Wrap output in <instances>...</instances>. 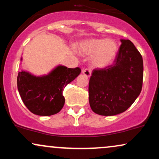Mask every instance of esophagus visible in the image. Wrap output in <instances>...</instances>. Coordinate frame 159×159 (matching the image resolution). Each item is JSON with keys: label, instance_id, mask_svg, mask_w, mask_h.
<instances>
[{"label": "esophagus", "instance_id": "34e87169", "mask_svg": "<svg viewBox=\"0 0 159 159\" xmlns=\"http://www.w3.org/2000/svg\"><path fill=\"white\" fill-rule=\"evenodd\" d=\"M83 74L85 76H87V77H90L91 75V71L90 69H85L83 70Z\"/></svg>", "mask_w": 159, "mask_h": 159}]
</instances>
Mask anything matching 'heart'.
Returning <instances> with one entry per match:
<instances>
[{
	"instance_id": "1",
	"label": "heart",
	"mask_w": 159,
	"mask_h": 159,
	"mask_svg": "<svg viewBox=\"0 0 159 159\" xmlns=\"http://www.w3.org/2000/svg\"><path fill=\"white\" fill-rule=\"evenodd\" d=\"M78 49L82 55L91 56L92 66L102 69L113 63L118 53L119 46L113 39H90L80 43Z\"/></svg>"
}]
</instances>
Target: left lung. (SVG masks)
I'll return each instance as SVG.
<instances>
[{"mask_svg":"<svg viewBox=\"0 0 159 159\" xmlns=\"http://www.w3.org/2000/svg\"><path fill=\"white\" fill-rule=\"evenodd\" d=\"M120 41L122 44L114 64L95 69L89 82L90 107L102 116H114L125 111L141 92L143 58L130 40Z\"/></svg>","mask_w":159,"mask_h":159,"instance_id":"8db88e82","label":"left lung"}]
</instances>
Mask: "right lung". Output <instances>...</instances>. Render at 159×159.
I'll return each mask as SVG.
<instances>
[{
	"label": "right lung",
	"mask_w": 159,
	"mask_h": 159,
	"mask_svg": "<svg viewBox=\"0 0 159 159\" xmlns=\"http://www.w3.org/2000/svg\"><path fill=\"white\" fill-rule=\"evenodd\" d=\"M80 73L81 69L78 67L71 69L62 65L41 76L21 71L17 77L18 90L30 112L39 116H51L63 108L65 103L63 89Z\"/></svg>",
	"instance_id": "add662e5"
}]
</instances>
